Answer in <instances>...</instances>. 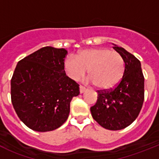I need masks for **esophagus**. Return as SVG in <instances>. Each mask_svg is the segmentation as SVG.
<instances>
[{
  "label": "esophagus",
  "mask_w": 159,
  "mask_h": 159,
  "mask_svg": "<svg viewBox=\"0 0 159 159\" xmlns=\"http://www.w3.org/2000/svg\"><path fill=\"white\" fill-rule=\"evenodd\" d=\"M79 89H80V93H81V94H82V93H84V91H86V88L84 87V86H82V85H80Z\"/></svg>",
  "instance_id": "esophagus-1"
}]
</instances>
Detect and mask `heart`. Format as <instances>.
I'll return each mask as SVG.
<instances>
[{"instance_id": "obj_1", "label": "heart", "mask_w": 159, "mask_h": 159, "mask_svg": "<svg viewBox=\"0 0 159 159\" xmlns=\"http://www.w3.org/2000/svg\"><path fill=\"white\" fill-rule=\"evenodd\" d=\"M64 69L70 79L78 81L89 69V75L94 85L108 90L115 87L123 76L125 62L117 51L107 48L81 51L76 57L69 56L64 61Z\"/></svg>"}]
</instances>
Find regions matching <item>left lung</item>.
Listing matches in <instances>:
<instances>
[{
    "label": "left lung",
    "mask_w": 159,
    "mask_h": 159,
    "mask_svg": "<svg viewBox=\"0 0 159 159\" xmlns=\"http://www.w3.org/2000/svg\"><path fill=\"white\" fill-rule=\"evenodd\" d=\"M113 48L124 59V74L115 88L98 91L91 112L102 127L116 131L128 127L139 116L145 98V78L139 59L116 44Z\"/></svg>",
    "instance_id": "8db88e82"
}]
</instances>
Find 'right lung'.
<instances>
[{"mask_svg": "<svg viewBox=\"0 0 159 159\" xmlns=\"http://www.w3.org/2000/svg\"><path fill=\"white\" fill-rule=\"evenodd\" d=\"M68 51L44 47L18 61L11 81L13 107L20 121L36 131H53L68 119L79 84L68 77Z\"/></svg>", "mask_w": 159, "mask_h": 159, "instance_id": "obj_1", "label": "right lung"}]
</instances>
